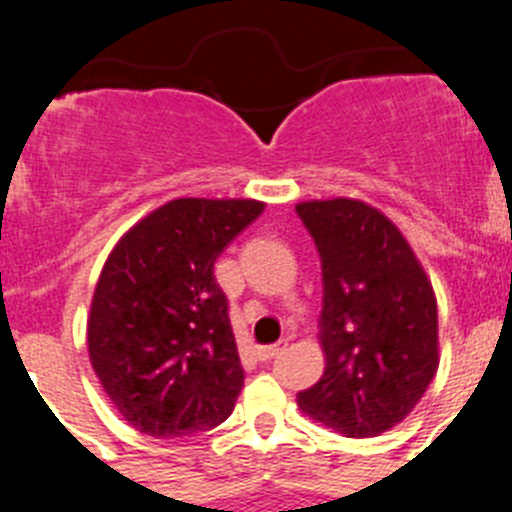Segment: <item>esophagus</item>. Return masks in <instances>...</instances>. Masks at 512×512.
Masks as SVG:
<instances>
[{
  "label": "esophagus",
  "mask_w": 512,
  "mask_h": 512,
  "mask_svg": "<svg viewBox=\"0 0 512 512\" xmlns=\"http://www.w3.org/2000/svg\"><path fill=\"white\" fill-rule=\"evenodd\" d=\"M285 350H287V342L280 340V342H275V345H260L255 350V355L265 362V360H272V357H277L280 352H285Z\"/></svg>",
  "instance_id": "esophagus-1"
}]
</instances>
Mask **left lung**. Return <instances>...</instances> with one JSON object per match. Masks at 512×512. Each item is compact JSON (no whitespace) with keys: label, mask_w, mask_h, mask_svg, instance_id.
Masks as SVG:
<instances>
[{"label":"left lung","mask_w":512,"mask_h":512,"mask_svg":"<svg viewBox=\"0 0 512 512\" xmlns=\"http://www.w3.org/2000/svg\"><path fill=\"white\" fill-rule=\"evenodd\" d=\"M320 252L325 372L297 405L347 438H372L420 403L438 372V302L403 232L360 200L295 207Z\"/></svg>","instance_id":"8db88e82"}]
</instances>
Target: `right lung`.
<instances>
[{
	"mask_svg": "<svg viewBox=\"0 0 512 512\" xmlns=\"http://www.w3.org/2000/svg\"><path fill=\"white\" fill-rule=\"evenodd\" d=\"M262 210L257 200H172L104 262L87 320L89 360L140 433L195 435L235 410L245 370L212 267Z\"/></svg>",
	"mask_w": 512,
	"mask_h": 512,
	"instance_id": "add662e5",
	"label": "right lung"
}]
</instances>
